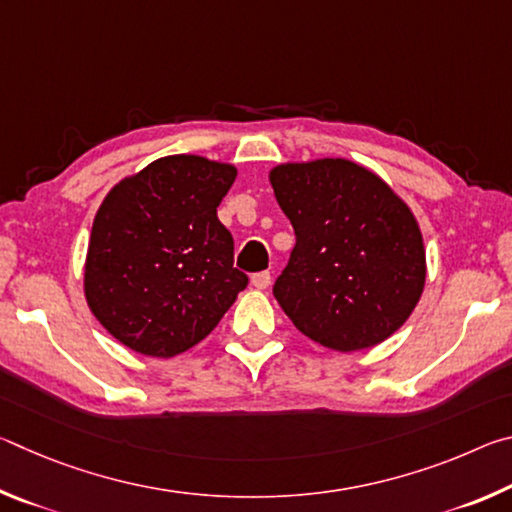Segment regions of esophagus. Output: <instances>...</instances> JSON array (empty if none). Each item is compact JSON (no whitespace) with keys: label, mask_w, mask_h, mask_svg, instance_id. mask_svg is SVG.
Returning <instances> with one entry per match:
<instances>
[{"label":"esophagus","mask_w":512,"mask_h":512,"mask_svg":"<svg viewBox=\"0 0 512 512\" xmlns=\"http://www.w3.org/2000/svg\"><path fill=\"white\" fill-rule=\"evenodd\" d=\"M250 284H253L255 289H266L268 284H271V273H268V271L255 273L253 277H250Z\"/></svg>","instance_id":"1"}]
</instances>
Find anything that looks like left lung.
Instances as JSON below:
<instances>
[{"label":"left lung","instance_id":"left-lung-1","mask_svg":"<svg viewBox=\"0 0 512 512\" xmlns=\"http://www.w3.org/2000/svg\"><path fill=\"white\" fill-rule=\"evenodd\" d=\"M271 185L296 232L273 296L325 348L386 341L418 305L427 277L418 221L366 167L325 158L280 164Z\"/></svg>","mask_w":512,"mask_h":512}]
</instances>
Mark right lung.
Returning <instances> with one entry per match:
<instances>
[{
    "instance_id": "add662e5",
    "label": "right lung",
    "mask_w": 512,
    "mask_h": 512,
    "mask_svg": "<svg viewBox=\"0 0 512 512\" xmlns=\"http://www.w3.org/2000/svg\"><path fill=\"white\" fill-rule=\"evenodd\" d=\"M232 164L169 155L124 178L94 216L85 298L119 343L169 359L194 348L246 289L216 216Z\"/></svg>"
}]
</instances>
